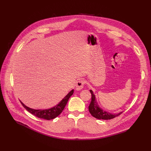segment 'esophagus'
<instances>
[{
	"label": "esophagus",
	"instance_id": "1",
	"mask_svg": "<svg viewBox=\"0 0 151 151\" xmlns=\"http://www.w3.org/2000/svg\"><path fill=\"white\" fill-rule=\"evenodd\" d=\"M84 83H85V82L83 81V80H80V81H78L77 82H76V86H75L76 90L79 91L84 88Z\"/></svg>",
	"mask_w": 151,
	"mask_h": 151
}]
</instances>
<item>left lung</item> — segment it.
<instances>
[{
    "mask_svg": "<svg viewBox=\"0 0 151 151\" xmlns=\"http://www.w3.org/2000/svg\"><path fill=\"white\" fill-rule=\"evenodd\" d=\"M89 91H90L91 94V101L89 105L88 109L93 117L97 118L98 119L108 120L111 119H113L115 117H117L118 115H119L123 113V111H120L117 114H111L107 111L102 110L98 104V102L97 101V99L95 98V95L93 93V91L91 89H90Z\"/></svg>",
    "mask_w": 151,
    "mask_h": 151,
    "instance_id": "1",
    "label": "left lung"
}]
</instances>
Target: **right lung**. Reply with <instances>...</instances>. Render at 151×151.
Here are the masks:
<instances>
[{
  "label": "right lung",
  "mask_w": 151,
  "mask_h": 151,
  "mask_svg": "<svg viewBox=\"0 0 151 151\" xmlns=\"http://www.w3.org/2000/svg\"><path fill=\"white\" fill-rule=\"evenodd\" d=\"M74 93V89H72L71 91L69 92V93L67 94L65 97H64L62 101H61L58 104H56L54 106L49 108V109H44V110H41V109H38V110H36V109H33L27 106L24 103L20 101L21 104L23 106V107L26 109V110L29 111L30 113L33 114L35 116H36L41 119H43L47 120H50L56 118V117L62 113V111L63 110L64 108L65 107V106L67 103L70 97Z\"/></svg>",
  "instance_id": "1"
}]
</instances>
